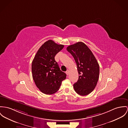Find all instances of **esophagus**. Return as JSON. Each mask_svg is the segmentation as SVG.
Listing matches in <instances>:
<instances>
[{"instance_id":"obj_1","label":"esophagus","mask_w":128,"mask_h":128,"mask_svg":"<svg viewBox=\"0 0 128 128\" xmlns=\"http://www.w3.org/2000/svg\"><path fill=\"white\" fill-rule=\"evenodd\" d=\"M66 74H67V75H68L69 74V70H67L66 72Z\"/></svg>"}]
</instances>
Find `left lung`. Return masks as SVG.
<instances>
[{
  "instance_id": "obj_1",
  "label": "left lung",
  "mask_w": 128,
  "mask_h": 128,
  "mask_svg": "<svg viewBox=\"0 0 128 128\" xmlns=\"http://www.w3.org/2000/svg\"><path fill=\"white\" fill-rule=\"evenodd\" d=\"M67 50L76 63L78 80L74 84L76 92L80 96L88 95L96 86L99 74V66L88 46L82 42L69 46Z\"/></svg>"
}]
</instances>
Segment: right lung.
Listing matches in <instances>:
<instances>
[{"mask_svg":"<svg viewBox=\"0 0 128 128\" xmlns=\"http://www.w3.org/2000/svg\"><path fill=\"white\" fill-rule=\"evenodd\" d=\"M64 48L49 40L37 52L32 64V78L36 87L46 94L56 92L66 78V74L62 72L56 61V55Z\"/></svg>","mask_w":128,"mask_h":128,"instance_id":"add662e5","label":"right lung"}]
</instances>
